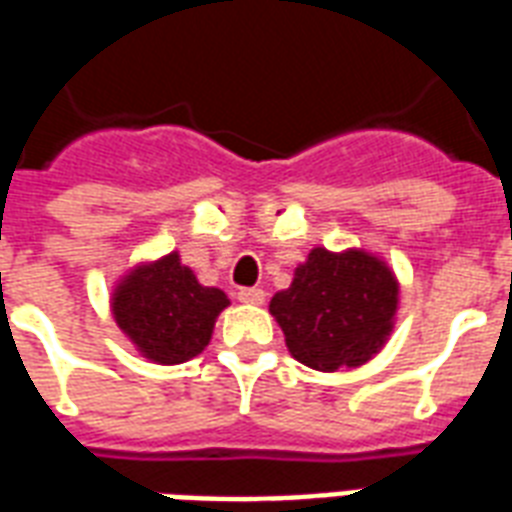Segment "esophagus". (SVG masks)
<instances>
[{
  "instance_id": "esophagus-1",
  "label": "esophagus",
  "mask_w": 512,
  "mask_h": 512,
  "mask_svg": "<svg viewBox=\"0 0 512 512\" xmlns=\"http://www.w3.org/2000/svg\"><path fill=\"white\" fill-rule=\"evenodd\" d=\"M239 300L247 306H263L265 292L257 290V287H244V290H239Z\"/></svg>"
}]
</instances>
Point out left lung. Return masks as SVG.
Here are the masks:
<instances>
[{
    "instance_id": "8db88e82",
    "label": "left lung",
    "mask_w": 512,
    "mask_h": 512,
    "mask_svg": "<svg viewBox=\"0 0 512 512\" xmlns=\"http://www.w3.org/2000/svg\"><path fill=\"white\" fill-rule=\"evenodd\" d=\"M397 308L400 282L384 257L362 247H314L268 311L295 360L335 373L360 368L384 349Z\"/></svg>"
}]
</instances>
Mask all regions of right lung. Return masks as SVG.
Here are the masks:
<instances>
[{"instance_id":"add662e5","label":"right lung","mask_w":512,"mask_h":512,"mask_svg":"<svg viewBox=\"0 0 512 512\" xmlns=\"http://www.w3.org/2000/svg\"><path fill=\"white\" fill-rule=\"evenodd\" d=\"M228 306V295L198 282L179 252L131 265L109 295L117 327L144 360L158 365L198 357Z\"/></svg>"}]
</instances>
